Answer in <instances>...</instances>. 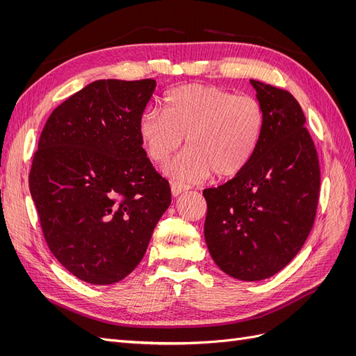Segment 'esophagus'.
Wrapping results in <instances>:
<instances>
[{
	"label": "esophagus",
	"instance_id": "obj_1",
	"mask_svg": "<svg viewBox=\"0 0 356 356\" xmlns=\"http://www.w3.org/2000/svg\"><path fill=\"white\" fill-rule=\"evenodd\" d=\"M187 190H190V187L186 186V184H182V182H178V181L170 182V191H172V196H174V197L179 196L181 193H184Z\"/></svg>",
	"mask_w": 356,
	"mask_h": 356
}]
</instances>
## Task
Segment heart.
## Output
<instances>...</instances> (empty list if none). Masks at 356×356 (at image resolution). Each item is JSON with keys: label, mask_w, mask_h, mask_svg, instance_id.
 <instances>
[{"label": "heart", "mask_w": 356, "mask_h": 356, "mask_svg": "<svg viewBox=\"0 0 356 356\" xmlns=\"http://www.w3.org/2000/svg\"><path fill=\"white\" fill-rule=\"evenodd\" d=\"M166 111L148 108L138 122L148 157L163 163L182 141L187 149L166 168L177 179L199 181L211 175L232 178L250 165L266 129L263 104L217 86L187 84L170 90Z\"/></svg>", "instance_id": "obj_1"}]
</instances>
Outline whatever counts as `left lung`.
Segmentation results:
<instances>
[{
  "instance_id": "obj_1",
  "label": "left lung",
  "mask_w": 356,
  "mask_h": 356,
  "mask_svg": "<svg viewBox=\"0 0 356 356\" xmlns=\"http://www.w3.org/2000/svg\"><path fill=\"white\" fill-rule=\"evenodd\" d=\"M266 111L254 159L217 188L203 190L204 241L224 273L270 277L293 260L315 221L321 172L300 104L286 90L251 80Z\"/></svg>"
}]
</instances>
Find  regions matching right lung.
<instances>
[{
    "label": "right lung",
    "instance_id": "add662e5",
    "mask_svg": "<svg viewBox=\"0 0 356 356\" xmlns=\"http://www.w3.org/2000/svg\"><path fill=\"white\" fill-rule=\"evenodd\" d=\"M152 79L98 80L53 110L29 172L42 234L81 281L110 285L143 260L170 204L138 134Z\"/></svg>",
    "mask_w": 356,
    "mask_h": 356
}]
</instances>
